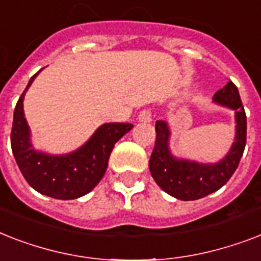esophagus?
Returning a JSON list of instances; mask_svg holds the SVG:
<instances>
[{
    "label": "esophagus",
    "instance_id": "34e87169",
    "mask_svg": "<svg viewBox=\"0 0 261 261\" xmlns=\"http://www.w3.org/2000/svg\"><path fill=\"white\" fill-rule=\"evenodd\" d=\"M138 119L141 120V122H145V123L151 122V111L150 110H142L141 112H139Z\"/></svg>",
    "mask_w": 261,
    "mask_h": 261
}]
</instances>
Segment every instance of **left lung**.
<instances>
[{"label": "left lung", "instance_id": "left-lung-1", "mask_svg": "<svg viewBox=\"0 0 261 261\" xmlns=\"http://www.w3.org/2000/svg\"><path fill=\"white\" fill-rule=\"evenodd\" d=\"M214 101L234 110L236 138L230 150L217 164H200L178 160L169 150V127L164 120L155 122V145L149 161V169L155 182L167 194L180 200H196L218 191L229 181L243 157L247 143V115L239 89L229 83L214 94Z\"/></svg>", "mask_w": 261, "mask_h": 261}]
</instances>
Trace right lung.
Instances as JSON below:
<instances>
[{"label":"right lung","mask_w":261,"mask_h":261,"mask_svg":"<svg viewBox=\"0 0 261 261\" xmlns=\"http://www.w3.org/2000/svg\"><path fill=\"white\" fill-rule=\"evenodd\" d=\"M39 71L32 75L18 98L13 114L10 145L22 176L35 191L51 198L70 200L87 195L101 180L115 143L133 128L131 123H106L85 145L73 153L51 155L36 151L31 143L22 100Z\"/></svg>","instance_id":"1"}]
</instances>
